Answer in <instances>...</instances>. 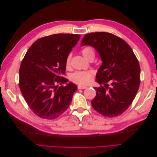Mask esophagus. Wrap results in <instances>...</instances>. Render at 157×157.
I'll return each mask as SVG.
<instances>
[{"label":"esophagus","instance_id":"1","mask_svg":"<svg viewBox=\"0 0 157 157\" xmlns=\"http://www.w3.org/2000/svg\"><path fill=\"white\" fill-rule=\"evenodd\" d=\"M87 88V86H81V85H78V89H86Z\"/></svg>","mask_w":157,"mask_h":157}]
</instances>
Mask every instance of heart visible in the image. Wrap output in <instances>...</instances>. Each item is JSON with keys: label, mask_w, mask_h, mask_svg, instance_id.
I'll return each instance as SVG.
<instances>
[{"label": "heart", "mask_w": 157, "mask_h": 157, "mask_svg": "<svg viewBox=\"0 0 157 157\" xmlns=\"http://www.w3.org/2000/svg\"><path fill=\"white\" fill-rule=\"evenodd\" d=\"M81 53L85 58L88 59L95 56V50L94 48L91 46H87L84 47L81 50ZM71 55L69 54L66 57L65 59V67L67 68L70 67L71 66ZM94 72L92 71H76L70 76V79L71 81L75 83L85 85L88 84L91 82L92 78L93 77Z\"/></svg>", "instance_id": "1"}]
</instances>
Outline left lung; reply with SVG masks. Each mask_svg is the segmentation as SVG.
<instances>
[{
	"label": "left lung",
	"mask_w": 157,
	"mask_h": 157,
	"mask_svg": "<svg viewBox=\"0 0 157 157\" xmlns=\"http://www.w3.org/2000/svg\"><path fill=\"white\" fill-rule=\"evenodd\" d=\"M86 44L98 51L103 61L96 80L104 86L94 88L96 96L92 105L104 117L119 116L131 105L139 89V61L127 42L111 33H88L81 42Z\"/></svg>",
	"instance_id": "8db88e82"
}]
</instances>
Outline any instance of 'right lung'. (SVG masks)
I'll list each match as a JSON object with an SVG mask.
<instances>
[{
	"label": "right lung",
	"mask_w": 157,
	"mask_h": 157,
	"mask_svg": "<svg viewBox=\"0 0 157 157\" xmlns=\"http://www.w3.org/2000/svg\"><path fill=\"white\" fill-rule=\"evenodd\" d=\"M80 35L55 34L36 40L23 58L19 86L28 106L36 116L52 120L67 110L77 85L63 77L65 59ZM57 84L61 86L58 87Z\"/></svg>",
	"instance_id": "1"
}]
</instances>
